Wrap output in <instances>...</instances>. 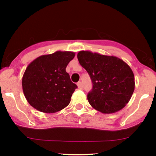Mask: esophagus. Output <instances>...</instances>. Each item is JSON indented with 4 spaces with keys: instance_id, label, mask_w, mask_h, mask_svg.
<instances>
[{
    "instance_id": "obj_1",
    "label": "esophagus",
    "mask_w": 156,
    "mask_h": 156,
    "mask_svg": "<svg viewBox=\"0 0 156 156\" xmlns=\"http://www.w3.org/2000/svg\"><path fill=\"white\" fill-rule=\"evenodd\" d=\"M77 85H78V89H83V84H82L81 82H78V83H77Z\"/></svg>"
}]
</instances>
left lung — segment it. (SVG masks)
<instances>
[{"label":"left lung","instance_id":"1","mask_svg":"<svg viewBox=\"0 0 156 156\" xmlns=\"http://www.w3.org/2000/svg\"><path fill=\"white\" fill-rule=\"evenodd\" d=\"M77 56L92 81V90L87 95L89 104L103 114L124 108L135 89V78L129 65L118 57L89 51H80Z\"/></svg>","mask_w":156,"mask_h":156}]
</instances>
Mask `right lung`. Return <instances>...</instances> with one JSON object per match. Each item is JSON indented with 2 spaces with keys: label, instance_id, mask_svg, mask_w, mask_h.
Wrapping results in <instances>:
<instances>
[{
  "label": "right lung",
  "instance_id": "1",
  "mask_svg": "<svg viewBox=\"0 0 156 156\" xmlns=\"http://www.w3.org/2000/svg\"><path fill=\"white\" fill-rule=\"evenodd\" d=\"M75 54L71 51H56L39 56L28 64L23 74L22 87L32 107L51 114L69 105L77 85L71 81L66 67Z\"/></svg>",
  "mask_w": 156,
  "mask_h": 156
}]
</instances>
